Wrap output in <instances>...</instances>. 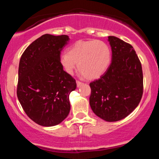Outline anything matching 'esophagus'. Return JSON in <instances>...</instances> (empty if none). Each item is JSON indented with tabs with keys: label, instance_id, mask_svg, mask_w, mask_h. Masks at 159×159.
<instances>
[{
	"label": "esophagus",
	"instance_id": "1",
	"mask_svg": "<svg viewBox=\"0 0 159 159\" xmlns=\"http://www.w3.org/2000/svg\"><path fill=\"white\" fill-rule=\"evenodd\" d=\"M76 83H77V86H78V87H80L82 84H83V82L79 81H76Z\"/></svg>",
	"mask_w": 159,
	"mask_h": 159
}]
</instances>
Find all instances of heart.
Segmentation results:
<instances>
[{"label": "heart", "instance_id": "heart-1", "mask_svg": "<svg viewBox=\"0 0 159 159\" xmlns=\"http://www.w3.org/2000/svg\"><path fill=\"white\" fill-rule=\"evenodd\" d=\"M111 61L110 47L100 40L76 42L59 57L60 64L67 74L73 73L78 63L80 74L88 79L100 77L108 68Z\"/></svg>", "mask_w": 159, "mask_h": 159}]
</instances>
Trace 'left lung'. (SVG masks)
Here are the masks:
<instances>
[{"label":"left lung","instance_id":"obj_1","mask_svg":"<svg viewBox=\"0 0 159 159\" xmlns=\"http://www.w3.org/2000/svg\"><path fill=\"white\" fill-rule=\"evenodd\" d=\"M112 61L100 78L90 84V105L96 116L107 122L126 117L139 105L143 95V71L133 47L108 36Z\"/></svg>","mask_w":159,"mask_h":159}]
</instances>
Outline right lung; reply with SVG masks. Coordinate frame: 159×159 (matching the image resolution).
Returning <instances> with one entry per match:
<instances>
[{"mask_svg":"<svg viewBox=\"0 0 159 159\" xmlns=\"http://www.w3.org/2000/svg\"><path fill=\"white\" fill-rule=\"evenodd\" d=\"M69 40L66 35L44 34L25 49L20 59L18 98L29 118L43 126L58 125L70 111L69 96L77 85L59 63Z\"/></svg>","mask_w":159,"mask_h":159,"instance_id":"add662e5","label":"right lung"}]
</instances>
